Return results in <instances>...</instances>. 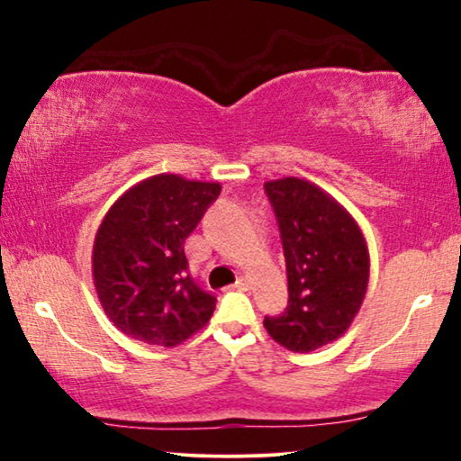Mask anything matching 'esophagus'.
<instances>
[{
  "instance_id": "1",
  "label": "esophagus",
  "mask_w": 461,
  "mask_h": 461,
  "mask_svg": "<svg viewBox=\"0 0 461 461\" xmlns=\"http://www.w3.org/2000/svg\"><path fill=\"white\" fill-rule=\"evenodd\" d=\"M249 285H251V281L248 279V276H241V279H239L235 285H232V289H239V292H248Z\"/></svg>"
}]
</instances>
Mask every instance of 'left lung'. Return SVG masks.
<instances>
[{"instance_id":"8db88e82","label":"left lung","mask_w":461,"mask_h":461,"mask_svg":"<svg viewBox=\"0 0 461 461\" xmlns=\"http://www.w3.org/2000/svg\"><path fill=\"white\" fill-rule=\"evenodd\" d=\"M279 222L289 302L267 317L268 336L283 348L312 352L342 338L361 311L369 283V249L357 220L312 182L264 185Z\"/></svg>"}]
</instances>
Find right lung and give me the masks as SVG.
<instances>
[{
    "label": "right lung",
    "mask_w": 461,
    "mask_h": 461,
    "mask_svg": "<svg viewBox=\"0 0 461 461\" xmlns=\"http://www.w3.org/2000/svg\"><path fill=\"white\" fill-rule=\"evenodd\" d=\"M220 191L218 182L157 174L106 212L94 239V287L128 338L172 348L212 319L216 298L188 275L185 241Z\"/></svg>",
    "instance_id": "1"
}]
</instances>
